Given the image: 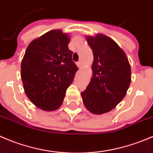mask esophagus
Here are the masks:
<instances>
[{
  "instance_id": "1",
  "label": "esophagus",
  "mask_w": 153,
  "mask_h": 153,
  "mask_svg": "<svg viewBox=\"0 0 153 153\" xmlns=\"http://www.w3.org/2000/svg\"><path fill=\"white\" fill-rule=\"evenodd\" d=\"M77 66H78V68H81V67H82V63L79 61V62L77 63Z\"/></svg>"
}]
</instances>
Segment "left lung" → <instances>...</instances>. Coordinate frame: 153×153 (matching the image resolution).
Here are the masks:
<instances>
[{"label":"left lung","mask_w":153,"mask_h":153,"mask_svg":"<svg viewBox=\"0 0 153 153\" xmlns=\"http://www.w3.org/2000/svg\"><path fill=\"white\" fill-rule=\"evenodd\" d=\"M93 53L92 76L81 92L83 103L93 114L109 112L124 98L131 83V68L126 54L109 37L86 36Z\"/></svg>","instance_id":"obj_1"}]
</instances>
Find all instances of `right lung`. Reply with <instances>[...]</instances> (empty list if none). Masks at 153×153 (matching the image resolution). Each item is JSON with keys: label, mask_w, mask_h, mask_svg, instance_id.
<instances>
[{"label": "right lung", "mask_w": 153, "mask_h": 153, "mask_svg": "<svg viewBox=\"0 0 153 153\" xmlns=\"http://www.w3.org/2000/svg\"><path fill=\"white\" fill-rule=\"evenodd\" d=\"M70 38L54 29L33 40L21 61V77L28 98L45 111L58 109L78 67L68 47Z\"/></svg>", "instance_id": "obj_1"}]
</instances>
